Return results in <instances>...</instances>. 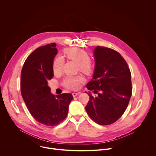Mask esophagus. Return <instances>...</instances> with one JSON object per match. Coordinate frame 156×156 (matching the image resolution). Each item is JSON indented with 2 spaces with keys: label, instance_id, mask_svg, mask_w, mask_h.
Returning a JSON list of instances; mask_svg holds the SVG:
<instances>
[{
  "label": "esophagus",
  "instance_id": "34e87169",
  "mask_svg": "<svg viewBox=\"0 0 156 156\" xmlns=\"http://www.w3.org/2000/svg\"><path fill=\"white\" fill-rule=\"evenodd\" d=\"M79 94H80V93H72V95H73V97H75V96H78Z\"/></svg>",
  "mask_w": 156,
  "mask_h": 156
}]
</instances>
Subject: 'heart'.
Masks as SVG:
<instances>
[{"label": "heart", "mask_w": 156, "mask_h": 156, "mask_svg": "<svg viewBox=\"0 0 156 156\" xmlns=\"http://www.w3.org/2000/svg\"><path fill=\"white\" fill-rule=\"evenodd\" d=\"M66 57L69 60L74 61L78 64V70L86 75H90L93 72V65L90 62L91 58L89 54L79 49L72 48L65 51ZM65 60L62 56L56 57L52 63V70L54 74L60 73L63 67ZM84 81V78L81 75L69 76L65 77L62 82V84L65 87L72 90H76L80 87V84Z\"/></svg>", "instance_id": "obj_1"}]
</instances>
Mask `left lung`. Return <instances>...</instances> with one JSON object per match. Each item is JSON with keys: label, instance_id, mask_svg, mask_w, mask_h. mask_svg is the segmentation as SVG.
I'll use <instances>...</instances> for the list:
<instances>
[{"label": "left lung", "instance_id": "8db88e82", "mask_svg": "<svg viewBox=\"0 0 156 156\" xmlns=\"http://www.w3.org/2000/svg\"><path fill=\"white\" fill-rule=\"evenodd\" d=\"M94 54V75L86 87L98 94L87 93L90 100L85 108L94 122L108 125L117 121L128 107L132 94L131 75L126 62L116 51L98 46Z\"/></svg>", "mask_w": 156, "mask_h": 156}]
</instances>
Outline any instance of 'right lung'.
<instances>
[{
  "mask_svg": "<svg viewBox=\"0 0 156 156\" xmlns=\"http://www.w3.org/2000/svg\"><path fill=\"white\" fill-rule=\"evenodd\" d=\"M55 47V43H51L37 48L27 57L21 73V93L28 110L36 121L49 126L58 125L66 117L73 98L70 93L52 94L48 85L54 76Z\"/></svg>",
  "mask_w": 156,
  "mask_h": 156,
  "instance_id": "right-lung-1",
  "label": "right lung"
}]
</instances>
